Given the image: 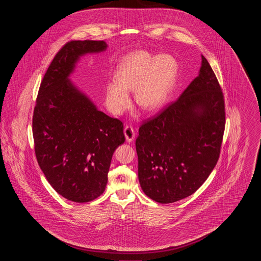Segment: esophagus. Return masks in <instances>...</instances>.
I'll return each instance as SVG.
<instances>
[{
	"instance_id": "esophagus-1",
	"label": "esophagus",
	"mask_w": 261,
	"mask_h": 261,
	"mask_svg": "<svg viewBox=\"0 0 261 261\" xmlns=\"http://www.w3.org/2000/svg\"><path fill=\"white\" fill-rule=\"evenodd\" d=\"M124 135L127 142H132L135 139V131L132 126H129V125L125 126Z\"/></svg>"
}]
</instances>
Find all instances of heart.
<instances>
[{"instance_id": "obj_1", "label": "heart", "mask_w": 261, "mask_h": 261, "mask_svg": "<svg viewBox=\"0 0 261 261\" xmlns=\"http://www.w3.org/2000/svg\"><path fill=\"white\" fill-rule=\"evenodd\" d=\"M178 65L172 56H152L146 50L129 54L115 70V82L106 87V102L116 115L122 114L130 107L128 91L135 90L137 103L147 110L159 108L173 87Z\"/></svg>"}]
</instances>
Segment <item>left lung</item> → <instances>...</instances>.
I'll list each match as a JSON object with an SVG mask.
<instances>
[{
	"label": "left lung",
	"mask_w": 261,
	"mask_h": 261,
	"mask_svg": "<svg viewBox=\"0 0 261 261\" xmlns=\"http://www.w3.org/2000/svg\"><path fill=\"white\" fill-rule=\"evenodd\" d=\"M179 99L146 119L136 139L138 176L144 193L171 203L194 194L219 160L225 100L207 60Z\"/></svg>",
	"instance_id": "1"
}]
</instances>
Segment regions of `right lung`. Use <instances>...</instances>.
<instances>
[{
	"mask_svg": "<svg viewBox=\"0 0 261 261\" xmlns=\"http://www.w3.org/2000/svg\"><path fill=\"white\" fill-rule=\"evenodd\" d=\"M107 47L96 40L64 44L43 77L33 112L38 164L56 192L74 202L103 193L112 154L125 141L123 122L98 111L68 80L80 56Z\"/></svg>",
	"mask_w": 261,
	"mask_h": 261,
	"instance_id": "1",
	"label": "right lung"
}]
</instances>
